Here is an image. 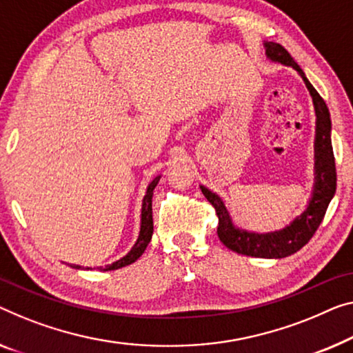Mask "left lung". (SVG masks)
Masks as SVG:
<instances>
[{"instance_id": "left-lung-1", "label": "left lung", "mask_w": 353, "mask_h": 353, "mask_svg": "<svg viewBox=\"0 0 353 353\" xmlns=\"http://www.w3.org/2000/svg\"><path fill=\"white\" fill-rule=\"evenodd\" d=\"M265 47L266 55L271 60L293 66L301 74L312 94L315 114H317V134H315V185L311 203H309L307 209L299 217L294 219L287 228L274 231V233L256 234L236 228L231 223L228 210L223 206L222 199L208 190L206 187H201V192L215 209V214L219 217L217 234L230 250L247 256H260V259H283V256H288L303 249L322 223L328 204L336 192V163L330 138L331 119L323 98L307 81L298 63L292 59V55L281 44L265 42Z\"/></svg>"}]
</instances>
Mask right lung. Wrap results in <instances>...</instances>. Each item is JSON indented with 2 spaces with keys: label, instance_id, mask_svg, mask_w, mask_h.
<instances>
[{
  "label": "right lung",
  "instance_id": "1",
  "mask_svg": "<svg viewBox=\"0 0 353 353\" xmlns=\"http://www.w3.org/2000/svg\"><path fill=\"white\" fill-rule=\"evenodd\" d=\"M159 181H160V176L155 177L154 181L149 183V187H147V193H145L144 203H143V214H141L139 238H138V241H136V244L133 245V249H131L128 254L123 256V259H120L119 261H115V263H112V265L104 268V271L119 270V268L131 265V263H134L141 255L144 254L145 247L149 245L150 239H152V233H154V220H152V194H154V188L157 187ZM72 268H81V266H72Z\"/></svg>",
  "mask_w": 353,
  "mask_h": 353
}]
</instances>
